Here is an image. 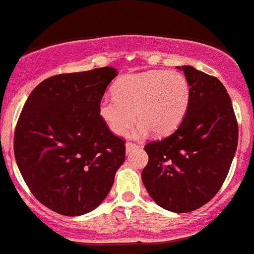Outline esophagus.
Masks as SVG:
<instances>
[{"label":"esophagus","instance_id":"obj_1","mask_svg":"<svg viewBox=\"0 0 254 254\" xmlns=\"http://www.w3.org/2000/svg\"><path fill=\"white\" fill-rule=\"evenodd\" d=\"M136 143H132V142H127L125 145V148H127V153H131V151H134L136 148Z\"/></svg>","mask_w":254,"mask_h":254}]
</instances>
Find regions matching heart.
I'll return each mask as SVG.
<instances>
[{
    "label": "heart",
    "mask_w": 254,
    "mask_h": 254,
    "mask_svg": "<svg viewBox=\"0 0 254 254\" xmlns=\"http://www.w3.org/2000/svg\"><path fill=\"white\" fill-rule=\"evenodd\" d=\"M190 101V86L175 71H147L123 76L114 86V97H103L98 114L115 135H124L136 118L132 131L142 137L152 130L162 136L172 132L183 120Z\"/></svg>",
    "instance_id": "heart-1"
}]
</instances>
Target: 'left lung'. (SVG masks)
<instances>
[{
	"label": "left lung",
	"instance_id": "left-lung-1",
	"mask_svg": "<svg viewBox=\"0 0 254 254\" xmlns=\"http://www.w3.org/2000/svg\"><path fill=\"white\" fill-rule=\"evenodd\" d=\"M190 86V101L175 132L148 142L142 183L157 205L189 212L221 188L236 153L238 127L224 84L189 65L177 66Z\"/></svg>",
	"mask_w": 254,
	"mask_h": 254
}]
</instances>
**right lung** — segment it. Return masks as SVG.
Wrapping results in <instances>:
<instances>
[{
  "label": "right lung",
  "mask_w": 254,
  "mask_h": 254,
  "mask_svg": "<svg viewBox=\"0 0 254 254\" xmlns=\"http://www.w3.org/2000/svg\"><path fill=\"white\" fill-rule=\"evenodd\" d=\"M117 68L51 76L28 97L14 132V157L33 195L65 216L96 209L125 161V141L98 114Z\"/></svg>",
  "instance_id": "1"
}]
</instances>
